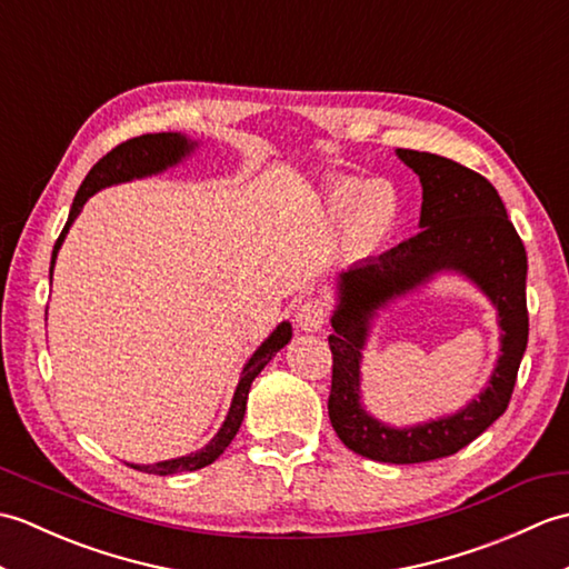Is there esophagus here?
Returning <instances> with one entry per match:
<instances>
[{"instance_id":"obj_1","label":"esophagus","mask_w":569,"mask_h":569,"mask_svg":"<svg viewBox=\"0 0 569 569\" xmlns=\"http://www.w3.org/2000/svg\"><path fill=\"white\" fill-rule=\"evenodd\" d=\"M328 303L320 298H308L303 303L298 306L296 310V325L298 330L303 332H320L325 328V322H328Z\"/></svg>"}]
</instances>
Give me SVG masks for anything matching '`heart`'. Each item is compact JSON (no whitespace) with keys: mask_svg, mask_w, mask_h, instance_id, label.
<instances>
[{"mask_svg":"<svg viewBox=\"0 0 569 569\" xmlns=\"http://www.w3.org/2000/svg\"><path fill=\"white\" fill-rule=\"evenodd\" d=\"M357 183H345V186H337L330 192V202L337 212H345L349 204L355 200V232L359 239L365 241H379L381 237H386L389 232L391 224H393V217L398 210V202H396V192L389 183H383V180H371V183L361 186L359 193L356 192ZM386 191L390 196V204H385V197L382 192ZM358 198L355 199L353 196ZM387 210L383 211L382 208ZM379 213V218H373L370 212Z\"/></svg>","mask_w":569,"mask_h":569,"instance_id":"b5f03b06","label":"heart"}]
</instances>
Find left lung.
Wrapping results in <instances>:
<instances>
[{"label": "left lung", "instance_id": "1", "mask_svg": "<svg viewBox=\"0 0 569 569\" xmlns=\"http://www.w3.org/2000/svg\"><path fill=\"white\" fill-rule=\"evenodd\" d=\"M396 156L420 178V232L337 276L328 413L337 438L352 452L377 462L416 465L462 450L509 408L528 345V257L497 188L485 176L438 153L396 149ZM438 272L465 274L492 300L502 355L488 389L462 411L410 429L386 427L360 403V352L370 322L381 307Z\"/></svg>", "mask_w": 569, "mask_h": 569}]
</instances>
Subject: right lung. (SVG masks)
I'll use <instances>...</instances> for the list:
<instances>
[{"instance_id": "obj_1", "label": "right lung", "mask_w": 569, "mask_h": 569, "mask_svg": "<svg viewBox=\"0 0 569 569\" xmlns=\"http://www.w3.org/2000/svg\"><path fill=\"white\" fill-rule=\"evenodd\" d=\"M196 147H198V141H190L186 134H178V131H161V134H143V137H137V139H129L124 143H119V147L112 149L107 156H102V159L90 168V173L84 176L78 196H76V200H72L68 222H66L63 232H60L56 247H53L51 276H53L58 249H60V244H63L70 224L76 222V217L80 214L82 204L88 202V198H92L94 192L102 190V188H110V186H117V183H129V180H134V178L156 176V173L166 171V168L178 166L180 161L186 159V156L196 151ZM291 337H293L291 322H281L269 337H266L257 352L251 355V359L247 361L244 369H241L237 391L232 396V406H229V413L222 422V428L217 430L214 438L208 445H204L202 450L183 455V457H176V459H163V462H156V465H129V467L147 471V475L168 477V475H180V471H196V469L212 465L214 459L227 450V445L234 440L241 420H244L251 381L257 379L261 369L276 357L278 349H283L288 342H291Z\"/></svg>"}]
</instances>
